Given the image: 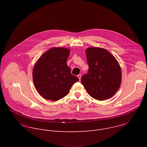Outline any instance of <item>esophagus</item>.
<instances>
[{
    "instance_id": "1",
    "label": "esophagus",
    "mask_w": 147,
    "mask_h": 147,
    "mask_svg": "<svg viewBox=\"0 0 147 147\" xmlns=\"http://www.w3.org/2000/svg\"><path fill=\"white\" fill-rule=\"evenodd\" d=\"M77 77H78V78H79V80H81V74H78V75L77 76Z\"/></svg>"
}]
</instances>
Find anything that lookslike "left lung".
Masks as SVG:
<instances>
[{
    "label": "left lung",
    "mask_w": 147,
    "mask_h": 147,
    "mask_svg": "<svg viewBox=\"0 0 147 147\" xmlns=\"http://www.w3.org/2000/svg\"><path fill=\"white\" fill-rule=\"evenodd\" d=\"M86 52L89 69L81 78L82 84L88 94L96 100L111 98L121 82V71L117 60L103 48L91 47Z\"/></svg>",
    "instance_id": "1"
}]
</instances>
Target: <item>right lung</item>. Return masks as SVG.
<instances>
[{"label": "right lung", "mask_w": 147, "mask_h": 147, "mask_svg": "<svg viewBox=\"0 0 147 147\" xmlns=\"http://www.w3.org/2000/svg\"><path fill=\"white\" fill-rule=\"evenodd\" d=\"M70 53L68 48H52L36 62L32 71L34 84L45 99L56 101L63 98L79 81L66 64Z\"/></svg>", "instance_id": "right-lung-1"}]
</instances>
